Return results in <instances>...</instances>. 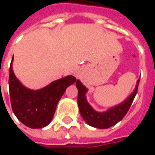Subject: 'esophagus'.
<instances>
[{
    "label": "esophagus",
    "mask_w": 155,
    "mask_h": 155,
    "mask_svg": "<svg viewBox=\"0 0 155 155\" xmlns=\"http://www.w3.org/2000/svg\"><path fill=\"white\" fill-rule=\"evenodd\" d=\"M74 75H75L76 77H79V74H78V73H75V74H74Z\"/></svg>",
    "instance_id": "34e87169"
}]
</instances>
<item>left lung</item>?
I'll list each match as a JSON object with an SVG mask.
<instances>
[{"instance_id":"1","label":"left lung","mask_w":155,"mask_h":155,"mask_svg":"<svg viewBox=\"0 0 155 155\" xmlns=\"http://www.w3.org/2000/svg\"><path fill=\"white\" fill-rule=\"evenodd\" d=\"M140 81V78L137 81V85L133 93L121 104L109 109L105 112H97L91 107L86 101L85 94L88 90L82 84L81 81L77 80L76 81V87L78 89L77 103L79 110L82 118L89 125L99 129H108L114 125L118 122H120L125 116V114L129 111L131 104L133 103L134 99L138 91Z\"/></svg>"}]
</instances>
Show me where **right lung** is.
<instances>
[{
  "label": "right lung",
  "instance_id": "add662e5",
  "mask_svg": "<svg viewBox=\"0 0 155 155\" xmlns=\"http://www.w3.org/2000/svg\"><path fill=\"white\" fill-rule=\"evenodd\" d=\"M10 66L9 91L12 110L17 119L31 129H41L51 122L59 101L66 88L74 84L76 78L68 75L38 91L25 88L16 79Z\"/></svg>",
  "mask_w": 155,
  "mask_h": 155
}]
</instances>
